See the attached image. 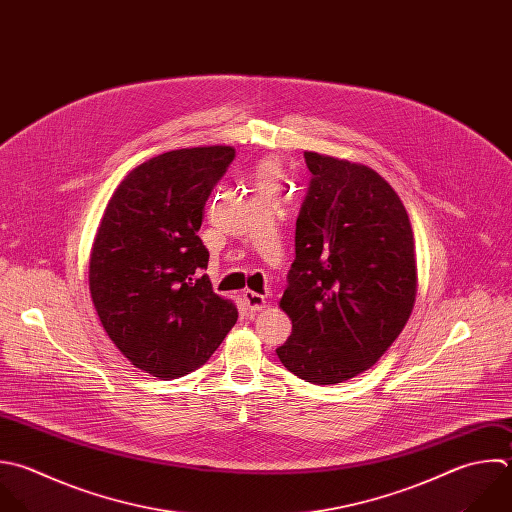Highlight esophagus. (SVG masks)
I'll return each instance as SVG.
<instances>
[{"label": "esophagus", "mask_w": 512, "mask_h": 512, "mask_svg": "<svg viewBox=\"0 0 512 512\" xmlns=\"http://www.w3.org/2000/svg\"><path fill=\"white\" fill-rule=\"evenodd\" d=\"M242 296H244V302H246V306H248L250 312H260V310L266 308V298H264L262 294H256V292H252V290H246Z\"/></svg>", "instance_id": "obj_1"}]
</instances>
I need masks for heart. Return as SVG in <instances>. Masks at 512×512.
<instances>
[{
  "instance_id": "heart-1",
  "label": "heart",
  "mask_w": 512,
  "mask_h": 512,
  "mask_svg": "<svg viewBox=\"0 0 512 512\" xmlns=\"http://www.w3.org/2000/svg\"><path fill=\"white\" fill-rule=\"evenodd\" d=\"M280 176V168L274 162H266L260 170H258V184L260 186H274L276 180Z\"/></svg>"
}]
</instances>
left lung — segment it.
<instances>
[{"mask_svg": "<svg viewBox=\"0 0 512 512\" xmlns=\"http://www.w3.org/2000/svg\"><path fill=\"white\" fill-rule=\"evenodd\" d=\"M312 180L296 220V260L280 308L292 320L280 362L312 384L368 370L398 338L416 298L406 208L372 168L304 152Z\"/></svg>", "mask_w": 512, "mask_h": 512, "instance_id": "obj_1", "label": "left lung"}]
</instances>
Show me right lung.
Segmentation results:
<instances>
[{
    "mask_svg": "<svg viewBox=\"0 0 512 512\" xmlns=\"http://www.w3.org/2000/svg\"><path fill=\"white\" fill-rule=\"evenodd\" d=\"M236 152L182 148L134 168L112 194L90 254L104 330L140 370L172 380L200 368L238 320L212 290L198 230Z\"/></svg>",
    "mask_w": 512,
    "mask_h": 512,
    "instance_id": "add662e5",
    "label": "right lung"
}]
</instances>
